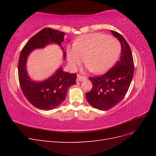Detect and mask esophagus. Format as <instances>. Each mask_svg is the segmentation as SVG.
<instances>
[{
    "label": "esophagus",
    "instance_id": "obj_1",
    "mask_svg": "<svg viewBox=\"0 0 156 156\" xmlns=\"http://www.w3.org/2000/svg\"><path fill=\"white\" fill-rule=\"evenodd\" d=\"M87 78L85 76H83V75H77V81H83L84 80H86Z\"/></svg>",
    "mask_w": 156,
    "mask_h": 156
}]
</instances>
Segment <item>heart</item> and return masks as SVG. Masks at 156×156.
Segmentation results:
<instances>
[{"mask_svg":"<svg viewBox=\"0 0 156 156\" xmlns=\"http://www.w3.org/2000/svg\"><path fill=\"white\" fill-rule=\"evenodd\" d=\"M120 44L115 37L102 34H89L82 36L68 47L69 64L76 68L84 61L90 72L100 73L115 62L120 53Z\"/></svg>","mask_w":156,"mask_h":156,"instance_id":"obj_1","label":"heart"}]
</instances>
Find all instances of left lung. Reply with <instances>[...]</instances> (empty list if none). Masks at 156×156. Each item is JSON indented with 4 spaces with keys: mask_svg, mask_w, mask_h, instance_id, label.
<instances>
[{
    "mask_svg": "<svg viewBox=\"0 0 156 156\" xmlns=\"http://www.w3.org/2000/svg\"><path fill=\"white\" fill-rule=\"evenodd\" d=\"M111 32L121 44L120 60L105 73L90 77L92 88L86 93L88 102L101 111L110 109L123 100L134 73V62L130 47L120 34L114 30Z\"/></svg>",
    "mask_w": 156,
    "mask_h": 156,
    "instance_id": "8db88e82",
    "label": "left lung"
}]
</instances>
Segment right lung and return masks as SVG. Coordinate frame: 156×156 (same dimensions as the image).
Instances as JSON below:
<instances>
[{
  "label": "right lung",
  "instance_id": "obj_1",
  "mask_svg": "<svg viewBox=\"0 0 156 156\" xmlns=\"http://www.w3.org/2000/svg\"><path fill=\"white\" fill-rule=\"evenodd\" d=\"M64 35L63 32L45 28L33 36L21 51L18 62V77L21 88L27 100L41 110H52L59 106L66 97L69 87L76 84L77 75L64 72L60 68L44 81H32L26 69L27 58L32 50L44 48L50 44H56L62 47ZM64 54L65 58L64 51Z\"/></svg>",
  "mask_w": 156,
  "mask_h": 156
}]
</instances>
